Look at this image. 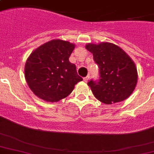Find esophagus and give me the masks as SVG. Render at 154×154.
I'll return each instance as SVG.
<instances>
[{"label":"esophagus","mask_w":154,"mask_h":154,"mask_svg":"<svg viewBox=\"0 0 154 154\" xmlns=\"http://www.w3.org/2000/svg\"><path fill=\"white\" fill-rule=\"evenodd\" d=\"M89 79V75H88V76H86V77L83 78V80H84L85 82H88Z\"/></svg>","instance_id":"1"}]
</instances>
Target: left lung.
<instances>
[{"mask_svg":"<svg viewBox=\"0 0 154 154\" xmlns=\"http://www.w3.org/2000/svg\"><path fill=\"white\" fill-rule=\"evenodd\" d=\"M99 67L98 81H89L94 97L106 105L128 98L137 82L135 64L124 50L109 42L85 45Z\"/></svg>","mask_w":154,"mask_h":154,"instance_id":"8db88e82","label":"left lung"}]
</instances>
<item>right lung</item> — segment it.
Listing matches in <instances>:
<instances>
[{
	"label": "right lung",
	"mask_w": 154,
	"mask_h": 154,
	"mask_svg": "<svg viewBox=\"0 0 154 154\" xmlns=\"http://www.w3.org/2000/svg\"><path fill=\"white\" fill-rule=\"evenodd\" d=\"M75 45L60 39L45 43L32 52L25 66L28 85L39 98L57 102L69 96L82 78L69 60Z\"/></svg>",
	"instance_id": "right-lung-1"
}]
</instances>
